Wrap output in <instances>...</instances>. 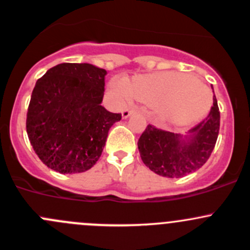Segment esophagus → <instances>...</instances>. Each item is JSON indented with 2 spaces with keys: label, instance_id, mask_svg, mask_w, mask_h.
Wrapping results in <instances>:
<instances>
[{
  "label": "esophagus",
  "instance_id": "obj_1",
  "mask_svg": "<svg viewBox=\"0 0 250 250\" xmlns=\"http://www.w3.org/2000/svg\"><path fill=\"white\" fill-rule=\"evenodd\" d=\"M133 112H134V110H133V109H125V110L122 111V117H123V118L129 117V116L132 115Z\"/></svg>",
  "mask_w": 250,
  "mask_h": 250
}]
</instances>
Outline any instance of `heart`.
<instances>
[{"label":"heart","mask_w":250,"mask_h":250,"mask_svg":"<svg viewBox=\"0 0 250 250\" xmlns=\"http://www.w3.org/2000/svg\"><path fill=\"white\" fill-rule=\"evenodd\" d=\"M200 87L207 90L208 98ZM195 89L199 90L192 97L180 102L183 95ZM111 94L118 103L125 102L129 97L140 102L155 103L158 115L163 120L175 123L188 122L200 117L210 103L209 90L202 84H198L195 77L173 72L134 77L125 83L115 81L111 85ZM206 99L207 102L205 103Z\"/></svg>","instance_id":"heart-1"}]
</instances>
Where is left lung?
<instances>
[{
    "instance_id": "8db88e82",
    "label": "left lung",
    "mask_w": 250,
    "mask_h": 250,
    "mask_svg": "<svg viewBox=\"0 0 250 250\" xmlns=\"http://www.w3.org/2000/svg\"><path fill=\"white\" fill-rule=\"evenodd\" d=\"M220 128V111L215 95L208 116L190 130L191 137L148 125L138 141L140 157L146 167L158 175L181 178L200 169L210 157Z\"/></svg>"
}]
</instances>
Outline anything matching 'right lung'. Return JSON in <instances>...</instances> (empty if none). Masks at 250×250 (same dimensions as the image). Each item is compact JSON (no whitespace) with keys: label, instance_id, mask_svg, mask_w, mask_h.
I'll use <instances>...</instances> for the list:
<instances>
[{"label":"right lung","instance_id":"right-lung-1","mask_svg":"<svg viewBox=\"0 0 250 250\" xmlns=\"http://www.w3.org/2000/svg\"><path fill=\"white\" fill-rule=\"evenodd\" d=\"M104 69L62 62L39 78L26 115L32 148L50 169L82 173L102 156L111 125L122 118L102 106Z\"/></svg>","mask_w":250,"mask_h":250}]
</instances>
